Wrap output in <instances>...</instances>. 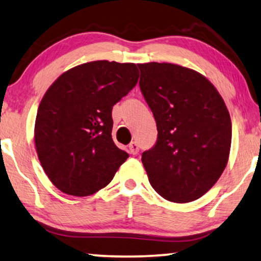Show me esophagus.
<instances>
[{"mask_svg": "<svg viewBox=\"0 0 261 261\" xmlns=\"http://www.w3.org/2000/svg\"><path fill=\"white\" fill-rule=\"evenodd\" d=\"M128 149H129L130 154H138V152H139V144H138L137 141L130 142L129 146H128Z\"/></svg>", "mask_w": 261, "mask_h": 261, "instance_id": "esophagus-1", "label": "esophagus"}]
</instances>
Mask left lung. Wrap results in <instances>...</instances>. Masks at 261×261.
<instances>
[{
  "instance_id": "1",
  "label": "left lung",
  "mask_w": 261,
  "mask_h": 261,
  "mask_svg": "<svg viewBox=\"0 0 261 261\" xmlns=\"http://www.w3.org/2000/svg\"><path fill=\"white\" fill-rule=\"evenodd\" d=\"M141 94L158 137L142 153L152 188L167 201L202 197L226 169L231 121L222 97L201 73L169 63L138 64Z\"/></svg>"
}]
</instances>
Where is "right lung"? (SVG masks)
I'll list each match as a JSON object with an SVG mask.
<instances>
[{"label": "right lung", "mask_w": 261, "mask_h": 261, "mask_svg": "<svg viewBox=\"0 0 261 261\" xmlns=\"http://www.w3.org/2000/svg\"><path fill=\"white\" fill-rule=\"evenodd\" d=\"M138 78L135 64L97 60L66 71L46 91L35 120V147L60 191L95 194L129 156L113 141L112 112Z\"/></svg>", "instance_id": "obj_1"}]
</instances>
